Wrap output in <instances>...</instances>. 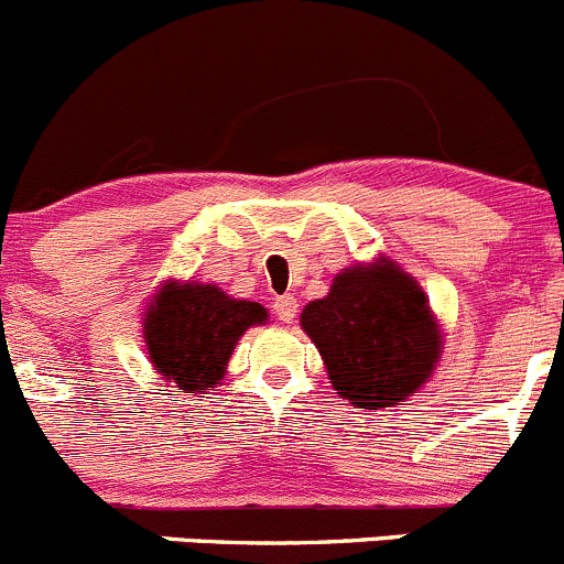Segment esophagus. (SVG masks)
Here are the masks:
<instances>
[{
    "instance_id": "obj_1",
    "label": "esophagus",
    "mask_w": 564,
    "mask_h": 564,
    "mask_svg": "<svg viewBox=\"0 0 564 564\" xmlns=\"http://www.w3.org/2000/svg\"><path fill=\"white\" fill-rule=\"evenodd\" d=\"M296 313H299L296 296H291V293H288V296L273 299V315H276V318L282 321V324H293Z\"/></svg>"
}]
</instances>
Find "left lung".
I'll use <instances>...</instances> for the list:
<instances>
[{"mask_svg":"<svg viewBox=\"0 0 564 564\" xmlns=\"http://www.w3.org/2000/svg\"><path fill=\"white\" fill-rule=\"evenodd\" d=\"M340 399L359 410L406 401L443 357V326L417 279L390 257L343 268L324 299L302 310Z\"/></svg>","mask_w":564,"mask_h":564,"instance_id":"1","label":"left lung"}]
</instances>
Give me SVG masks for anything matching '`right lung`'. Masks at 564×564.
<instances>
[{"label":"right lung","instance_id":"add662e5","mask_svg":"<svg viewBox=\"0 0 564 564\" xmlns=\"http://www.w3.org/2000/svg\"><path fill=\"white\" fill-rule=\"evenodd\" d=\"M268 310L249 299L196 279H165L143 307V343L165 395H202L218 388L235 346L251 326H262Z\"/></svg>","mask_w":564,"mask_h":564}]
</instances>
